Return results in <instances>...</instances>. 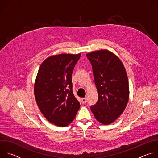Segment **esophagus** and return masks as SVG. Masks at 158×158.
Returning a JSON list of instances; mask_svg holds the SVG:
<instances>
[{"label": "esophagus", "instance_id": "esophagus-1", "mask_svg": "<svg viewBox=\"0 0 158 158\" xmlns=\"http://www.w3.org/2000/svg\"><path fill=\"white\" fill-rule=\"evenodd\" d=\"M86 101H87V99H86L85 98H82V99H81V102H82L83 104H85Z\"/></svg>", "mask_w": 158, "mask_h": 158}]
</instances>
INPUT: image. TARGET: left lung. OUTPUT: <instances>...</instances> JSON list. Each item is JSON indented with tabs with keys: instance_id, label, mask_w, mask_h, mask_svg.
<instances>
[{
	"instance_id": "left-lung-1",
	"label": "left lung",
	"mask_w": 158,
	"mask_h": 158,
	"mask_svg": "<svg viewBox=\"0 0 158 158\" xmlns=\"http://www.w3.org/2000/svg\"><path fill=\"white\" fill-rule=\"evenodd\" d=\"M91 62L98 101L91 107L98 121L107 125L116 121L124 110L129 96L125 67L119 58L108 50L86 54Z\"/></svg>"
}]
</instances>
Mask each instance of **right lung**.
Listing matches in <instances>:
<instances>
[{"instance_id":"obj_1","label":"right lung","mask_w":158,"mask_h":158,"mask_svg":"<svg viewBox=\"0 0 158 158\" xmlns=\"http://www.w3.org/2000/svg\"><path fill=\"white\" fill-rule=\"evenodd\" d=\"M81 54L49 57L40 65L34 96L44 116L50 123L65 127L74 119L80 103L73 92L72 74Z\"/></svg>"}]
</instances>
